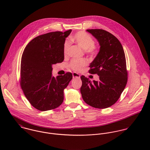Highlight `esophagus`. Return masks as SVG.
<instances>
[{
	"mask_svg": "<svg viewBox=\"0 0 150 150\" xmlns=\"http://www.w3.org/2000/svg\"><path fill=\"white\" fill-rule=\"evenodd\" d=\"M72 75H73V79H79L80 77V74H79L78 73H73V74H72Z\"/></svg>",
	"mask_w": 150,
	"mask_h": 150,
	"instance_id": "esophagus-1",
	"label": "esophagus"
}]
</instances>
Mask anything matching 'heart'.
<instances>
[{"mask_svg": "<svg viewBox=\"0 0 150 150\" xmlns=\"http://www.w3.org/2000/svg\"><path fill=\"white\" fill-rule=\"evenodd\" d=\"M72 40L77 43L80 47L85 50L86 53L89 55H94L96 52V47L94 45L93 39L84 32H77L73 38ZM69 48V43L66 42L64 46V53L66 55ZM87 64L86 59H73L72 60L69 66L76 71L81 70Z\"/></svg>", "mask_w": 150, "mask_h": 150, "instance_id": "obj_1", "label": "heart"}]
</instances>
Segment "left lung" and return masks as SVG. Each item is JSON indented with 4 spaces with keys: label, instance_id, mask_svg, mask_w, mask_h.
<instances>
[{
    "label": "left lung",
    "instance_id": "left-lung-1",
    "mask_svg": "<svg viewBox=\"0 0 150 150\" xmlns=\"http://www.w3.org/2000/svg\"><path fill=\"white\" fill-rule=\"evenodd\" d=\"M99 42L100 50L91 63L89 73L97 74L98 81L92 82L81 76L80 92L88 105L106 108L114 105L120 98L128 81V72L123 47L113 35L103 29H87Z\"/></svg>",
    "mask_w": 150,
    "mask_h": 150
}]
</instances>
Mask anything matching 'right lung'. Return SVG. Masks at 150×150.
I'll return each instance as SVG.
<instances>
[{"label":"right lung","instance_id":"right-lung-1","mask_svg":"<svg viewBox=\"0 0 150 150\" xmlns=\"http://www.w3.org/2000/svg\"><path fill=\"white\" fill-rule=\"evenodd\" d=\"M71 30L40 35L26 46L21 62V86L26 99L36 109L47 111L59 107L64 91L71 80L70 72L55 77L52 66L64 60V46Z\"/></svg>","mask_w":150,"mask_h":150}]
</instances>
